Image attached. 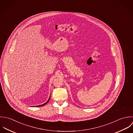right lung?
Here are the masks:
<instances>
[{
    "mask_svg": "<svg viewBox=\"0 0 133 133\" xmlns=\"http://www.w3.org/2000/svg\"><path fill=\"white\" fill-rule=\"evenodd\" d=\"M50 97H49V99L48 100V101L45 103H44V104H42V105H37V106H36V107H40V106H44V105H46L49 101V100H50Z\"/></svg>",
    "mask_w": 133,
    "mask_h": 133,
    "instance_id": "right-lung-1",
    "label": "right lung"
}]
</instances>
